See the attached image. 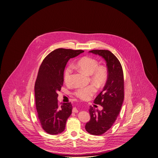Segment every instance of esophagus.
Segmentation results:
<instances>
[{
	"mask_svg": "<svg viewBox=\"0 0 158 158\" xmlns=\"http://www.w3.org/2000/svg\"><path fill=\"white\" fill-rule=\"evenodd\" d=\"M72 112L74 113H77L78 112V110L76 107L73 108Z\"/></svg>",
	"mask_w": 158,
	"mask_h": 158,
	"instance_id": "obj_1",
	"label": "esophagus"
}]
</instances>
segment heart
Returning a JSON list of instances; mask_svg holds the SVG:
<instances>
[{
    "label": "heart",
    "mask_w": 158,
    "mask_h": 158,
    "mask_svg": "<svg viewBox=\"0 0 158 158\" xmlns=\"http://www.w3.org/2000/svg\"><path fill=\"white\" fill-rule=\"evenodd\" d=\"M76 68L79 69L89 76L90 82L98 88L103 87L108 78V72L103 66H99L97 60L89 56H84L79 59L76 64ZM73 72L72 66L69 64L66 66L64 71V81L69 84L71 81ZM96 87L94 85L86 86L77 87L74 91V94L77 98L82 100H88L95 94Z\"/></svg>",
    "instance_id": "heart-1"
}]
</instances>
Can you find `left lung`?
<instances>
[{"label": "left lung", "mask_w": 158, "mask_h": 158, "mask_svg": "<svg viewBox=\"0 0 158 158\" xmlns=\"http://www.w3.org/2000/svg\"><path fill=\"white\" fill-rule=\"evenodd\" d=\"M89 52L103 58L107 67V80L94 100L95 103L103 107V110H96L90 106V119L85 125L86 131L89 134L102 135L113 126L121 109L124 99L123 73L120 62L111 51L94 50Z\"/></svg>", "instance_id": "8db88e82"}]
</instances>
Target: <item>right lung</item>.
Masks as SVG:
<instances>
[{
  "label": "right lung",
  "mask_w": 158,
  "mask_h": 158,
  "mask_svg": "<svg viewBox=\"0 0 158 158\" xmlns=\"http://www.w3.org/2000/svg\"><path fill=\"white\" fill-rule=\"evenodd\" d=\"M84 52L58 48L50 52L41 64L35 85L36 110L41 126L50 135L63 132L72 114L71 103H59L57 92L63 85V73L69 60Z\"/></svg>",
  "instance_id": "right-lung-1"
}]
</instances>
